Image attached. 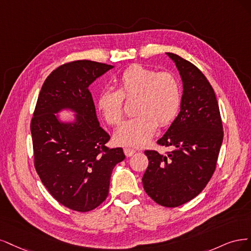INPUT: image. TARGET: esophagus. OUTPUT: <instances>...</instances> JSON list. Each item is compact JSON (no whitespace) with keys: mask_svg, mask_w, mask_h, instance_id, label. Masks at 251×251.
I'll return each mask as SVG.
<instances>
[{"mask_svg":"<svg viewBox=\"0 0 251 251\" xmlns=\"http://www.w3.org/2000/svg\"><path fill=\"white\" fill-rule=\"evenodd\" d=\"M124 153H125V155L127 157H130V156H132L134 154L135 150L134 149H130V148H124Z\"/></svg>","mask_w":251,"mask_h":251,"instance_id":"34e87169","label":"esophagus"}]
</instances>
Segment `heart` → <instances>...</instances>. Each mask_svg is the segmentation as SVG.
I'll list each match as a JSON object with an SVG mask.
<instances>
[{"label": "heart", "instance_id": "b5f03b06", "mask_svg": "<svg viewBox=\"0 0 251 251\" xmlns=\"http://www.w3.org/2000/svg\"><path fill=\"white\" fill-rule=\"evenodd\" d=\"M118 91L106 88L97 97V108L111 126H118L124 116V99L135 98V117L121 126L115 140L124 146H144L154 133L157 123L169 125L178 114L181 93L175 76L168 72L133 64L118 79Z\"/></svg>", "mask_w": 251, "mask_h": 251}]
</instances>
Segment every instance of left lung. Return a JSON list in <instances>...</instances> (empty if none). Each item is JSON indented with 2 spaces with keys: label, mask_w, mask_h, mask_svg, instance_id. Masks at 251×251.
Masks as SVG:
<instances>
[{
  "label": "left lung",
  "mask_w": 251,
  "mask_h": 251,
  "mask_svg": "<svg viewBox=\"0 0 251 251\" xmlns=\"http://www.w3.org/2000/svg\"><path fill=\"white\" fill-rule=\"evenodd\" d=\"M183 83L181 109L157 145L171 147L158 153L146 150L148 168L143 185L159 205L176 207L203 190L216 170L223 141V125L214 88L196 66L167 53Z\"/></svg>",
  "instance_id": "1"
}]
</instances>
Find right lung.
Returning a JSON list of instances; mask_svg holds the SVG:
<instances>
[{
  "label": "right lung",
  "mask_w": 251,
  "mask_h": 251,
  "mask_svg": "<svg viewBox=\"0 0 251 251\" xmlns=\"http://www.w3.org/2000/svg\"><path fill=\"white\" fill-rule=\"evenodd\" d=\"M114 67L92 60L61 64L47 77L31 120L34 167L60 204L90 212L108 196L112 169L125 158L122 148H109V134L97 119L88 86ZM63 108L77 114L75 124L54 116Z\"/></svg>",
  "instance_id": "obj_1"
}]
</instances>
